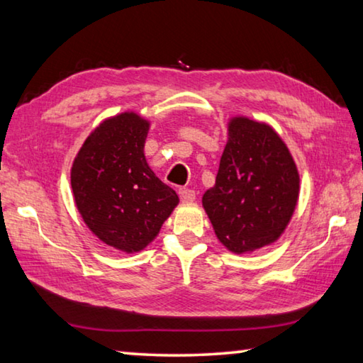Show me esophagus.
I'll use <instances>...</instances> for the list:
<instances>
[{
    "label": "esophagus",
    "instance_id": "1",
    "mask_svg": "<svg viewBox=\"0 0 363 363\" xmlns=\"http://www.w3.org/2000/svg\"><path fill=\"white\" fill-rule=\"evenodd\" d=\"M179 196H181L182 201L190 203V201L195 200L196 194H195V190H192V189H179Z\"/></svg>",
    "mask_w": 363,
    "mask_h": 363
}]
</instances>
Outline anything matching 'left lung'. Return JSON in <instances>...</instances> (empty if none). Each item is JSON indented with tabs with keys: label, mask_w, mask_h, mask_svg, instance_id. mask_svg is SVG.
Masks as SVG:
<instances>
[{
	"label": "left lung",
	"mask_w": 363,
	"mask_h": 363,
	"mask_svg": "<svg viewBox=\"0 0 363 363\" xmlns=\"http://www.w3.org/2000/svg\"><path fill=\"white\" fill-rule=\"evenodd\" d=\"M299 195L296 164L272 128L233 118L214 187L203 206L223 245L235 253L277 240Z\"/></svg>",
	"instance_id": "obj_1"
}]
</instances>
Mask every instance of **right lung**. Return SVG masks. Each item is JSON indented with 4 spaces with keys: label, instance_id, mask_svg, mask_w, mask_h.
Returning a JSON list of instances; mask_svg holds the SVG:
<instances>
[{
    "label": "right lung",
    "instance_id": "1",
    "mask_svg": "<svg viewBox=\"0 0 363 363\" xmlns=\"http://www.w3.org/2000/svg\"><path fill=\"white\" fill-rule=\"evenodd\" d=\"M147 133L149 123L139 115H116L84 140L72 167L84 223L104 243L126 253L147 247L179 201L145 162Z\"/></svg>",
    "mask_w": 363,
    "mask_h": 363
}]
</instances>
